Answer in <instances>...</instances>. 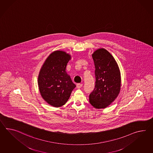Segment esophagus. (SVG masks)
<instances>
[{"instance_id":"34e87169","label":"esophagus","mask_w":153,"mask_h":153,"mask_svg":"<svg viewBox=\"0 0 153 153\" xmlns=\"http://www.w3.org/2000/svg\"><path fill=\"white\" fill-rule=\"evenodd\" d=\"M82 86H83V84H82V83H77V87L78 88H81Z\"/></svg>"}]
</instances>
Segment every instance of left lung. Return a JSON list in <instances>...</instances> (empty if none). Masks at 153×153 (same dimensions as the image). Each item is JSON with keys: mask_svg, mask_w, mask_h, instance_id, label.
Listing matches in <instances>:
<instances>
[{"mask_svg": "<svg viewBox=\"0 0 153 153\" xmlns=\"http://www.w3.org/2000/svg\"><path fill=\"white\" fill-rule=\"evenodd\" d=\"M96 82L90 94V103L94 108H106L119 94L121 78L119 67L107 50L99 49L92 54Z\"/></svg>", "mask_w": 153, "mask_h": 153, "instance_id": "left-lung-1", "label": "left lung"}]
</instances>
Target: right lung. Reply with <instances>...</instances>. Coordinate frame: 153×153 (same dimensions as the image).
Instances as JSON below:
<instances>
[{
	"label": "right lung",
	"mask_w": 153,
	"mask_h": 153,
	"mask_svg": "<svg viewBox=\"0 0 153 153\" xmlns=\"http://www.w3.org/2000/svg\"><path fill=\"white\" fill-rule=\"evenodd\" d=\"M71 55L62 51H55L45 60L38 77L41 96L48 103L59 107L65 104L76 85L66 68Z\"/></svg>",
	"instance_id": "add662e5"
}]
</instances>
